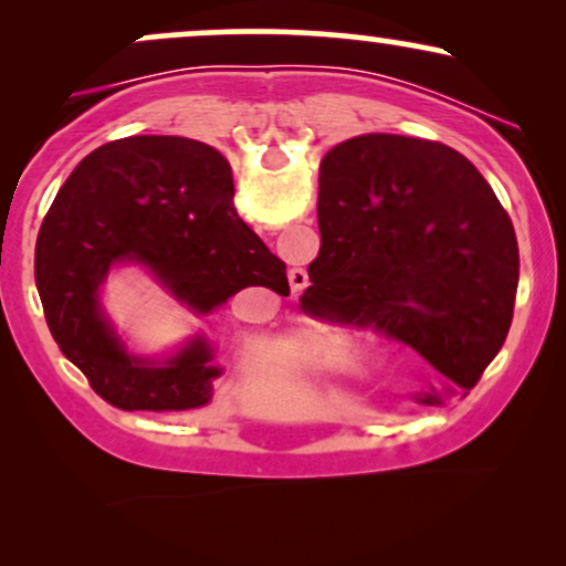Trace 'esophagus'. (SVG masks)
<instances>
[{
  "instance_id": "obj_1",
  "label": "esophagus",
  "mask_w": 566,
  "mask_h": 566,
  "mask_svg": "<svg viewBox=\"0 0 566 566\" xmlns=\"http://www.w3.org/2000/svg\"><path fill=\"white\" fill-rule=\"evenodd\" d=\"M290 284H292V290H305V284H308V274H305L303 269H292L290 271Z\"/></svg>"
}]
</instances>
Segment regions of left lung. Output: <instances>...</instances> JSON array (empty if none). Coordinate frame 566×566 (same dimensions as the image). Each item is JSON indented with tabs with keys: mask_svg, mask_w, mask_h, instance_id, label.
Masks as SVG:
<instances>
[{
	"mask_svg": "<svg viewBox=\"0 0 566 566\" xmlns=\"http://www.w3.org/2000/svg\"><path fill=\"white\" fill-rule=\"evenodd\" d=\"M322 250L305 314L405 343L439 373L420 405L465 396L503 348L518 287L509 212L463 154L405 135H361L319 170Z\"/></svg>",
	"mask_w": 566,
	"mask_h": 566,
	"instance_id": "8db88e82",
	"label": "left lung"
}]
</instances>
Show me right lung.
I'll return each instance as SVG.
<instances>
[{
	"mask_svg": "<svg viewBox=\"0 0 566 566\" xmlns=\"http://www.w3.org/2000/svg\"><path fill=\"white\" fill-rule=\"evenodd\" d=\"M116 265H140L197 316L247 287L290 295L287 265L237 216L231 165L216 148L133 135L87 154L42 220L36 287L63 356L127 412L205 407L223 367L205 335L161 361L129 354L101 305Z\"/></svg>",
	"mask_w": 566,
	"mask_h": 566,
	"instance_id": "right-lung-1",
	"label": "right lung"
}]
</instances>
